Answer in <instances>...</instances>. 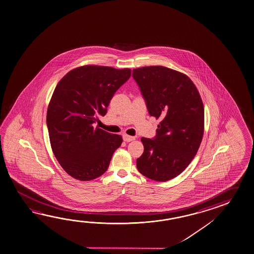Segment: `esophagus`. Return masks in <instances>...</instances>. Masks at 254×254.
<instances>
[{
    "label": "esophagus",
    "mask_w": 254,
    "mask_h": 254,
    "mask_svg": "<svg viewBox=\"0 0 254 254\" xmlns=\"http://www.w3.org/2000/svg\"><path fill=\"white\" fill-rule=\"evenodd\" d=\"M123 139H124L125 142H131V141H133L135 139L134 136H131V135H128V134H123Z\"/></svg>",
    "instance_id": "obj_1"
}]
</instances>
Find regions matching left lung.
<instances>
[{"label": "left lung", "instance_id": "8db88e82", "mask_svg": "<svg viewBox=\"0 0 254 254\" xmlns=\"http://www.w3.org/2000/svg\"><path fill=\"white\" fill-rule=\"evenodd\" d=\"M149 114L161 122L153 139L142 137L139 173L155 182L177 177L195 157L204 134V106L189 77L168 67L133 70Z\"/></svg>", "mask_w": 254, "mask_h": 254}]
</instances>
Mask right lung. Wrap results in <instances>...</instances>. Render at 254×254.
<instances>
[{
	"label": "right lung",
	"instance_id": "1",
	"mask_svg": "<svg viewBox=\"0 0 254 254\" xmlns=\"http://www.w3.org/2000/svg\"><path fill=\"white\" fill-rule=\"evenodd\" d=\"M131 76L128 68L83 65L67 72L48 104L47 125L51 148L71 177L87 182L108 170L122 136L94 127L105 116L116 91Z\"/></svg>",
	"mask_w": 254,
	"mask_h": 254
}]
</instances>
